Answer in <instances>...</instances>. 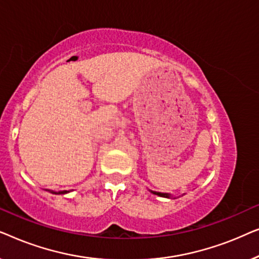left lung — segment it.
I'll return each instance as SVG.
<instances>
[{"instance_id":"1","label":"left lung","mask_w":259,"mask_h":259,"mask_svg":"<svg viewBox=\"0 0 259 259\" xmlns=\"http://www.w3.org/2000/svg\"><path fill=\"white\" fill-rule=\"evenodd\" d=\"M150 192H151V193H153V194H155V196H159V197H162V198H167V199H176V197L171 196V194H169V193L157 192V191H152V190H150Z\"/></svg>"}]
</instances>
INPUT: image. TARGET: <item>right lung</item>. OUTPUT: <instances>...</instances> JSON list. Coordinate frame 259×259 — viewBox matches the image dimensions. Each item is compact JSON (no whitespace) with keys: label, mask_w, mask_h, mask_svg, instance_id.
I'll list each match as a JSON object with an SVG mask.
<instances>
[{"label":"right lung","mask_w":259,"mask_h":259,"mask_svg":"<svg viewBox=\"0 0 259 259\" xmlns=\"http://www.w3.org/2000/svg\"><path fill=\"white\" fill-rule=\"evenodd\" d=\"M49 192L53 193V194H67V193H69V191H59V192H56V191L49 190Z\"/></svg>","instance_id":"1"}]
</instances>
